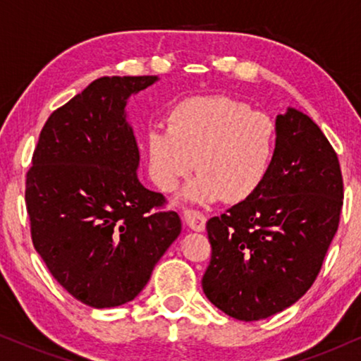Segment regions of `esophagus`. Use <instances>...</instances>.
<instances>
[{"instance_id": "obj_1", "label": "esophagus", "mask_w": 361, "mask_h": 361, "mask_svg": "<svg viewBox=\"0 0 361 361\" xmlns=\"http://www.w3.org/2000/svg\"><path fill=\"white\" fill-rule=\"evenodd\" d=\"M184 219H185L187 226H189L190 230H194V231H204L205 230L207 219L200 214V212L184 210Z\"/></svg>"}]
</instances>
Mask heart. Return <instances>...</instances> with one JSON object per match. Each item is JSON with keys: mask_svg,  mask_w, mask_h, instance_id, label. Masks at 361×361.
Wrapping results in <instances>:
<instances>
[{"mask_svg": "<svg viewBox=\"0 0 361 361\" xmlns=\"http://www.w3.org/2000/svg\"><path fill=\"white\" fill-rule=\"evenodd\" d=\"M166 123L167 130L152 126L145 136L147 174L162 192L189 177L195 161L200 176L184 192L195 204L246 200L268 177L278 126L266 113L226 95H202L176 103Z\"/></svg>", "mask_w": 361, "mask_h": 361, "instance_id": "heart-1", "label": "heart"}]
</instances>
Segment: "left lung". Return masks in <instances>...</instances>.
<instances>
[{"instance_id": "left-lung-1", "label": "left lung", "mask_w": 361, "mask_h": 361, "mask_svg": "<svg viewBox=\"0 0 361 361\" xmlns=\"http://www.w3.org/2000/svg\"><path fill=\"white\" fill-rule=\"evenodd\" d=\"M278 146L253 195L207 221L212 258L202 288L230 317L251 322L288 309L314 284L343 205L338 157L302 111L276 116Z\"/></svg>"}]
</instances>
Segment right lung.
I'll use <instances>...</instances> for the list:
<instances>
[{
	"mask_svg": "<svg viewBox=\"0 0 361 361\" xmlns=\"http://www.w3.org/2000/svg\"><path fill=\"white\" fill-rule=\"evenodd\" d=\"M156 75L102 77L44 125L26 176L34 248L59 284L95 309L136 298L180 233L164 195L137 179L128 98Z\"/></svg>",
	"mask_w": 361,
	"mask_h": 361,
	"instance_id": "add662e5",
	"label": "right lung"
}]
</instances>
